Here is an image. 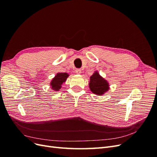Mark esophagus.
Masks as SVG:
<instances>
[{"label": "esophagus", "instance_id": "34e87169", "mask_svg": "<svg viewBox=\"0 0 157 157\" xmlns=\"http://www.w3.org/2000/svg\"><path fill=\"white\" fill-rule=\"evenodd\" d=\"M75 71H76V73H77V74H80L82 72V71L80 69H77Z\"/></svg>", "mask_w": 157, "mask_h": 157}]
</instances>
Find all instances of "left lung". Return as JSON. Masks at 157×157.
I'll use <instances>...</instances> for the list:
<instances>
[{"instance_id":"8db88e82","label":"left lung","mask_w":157,"mask_h":157,"mask_svg":"<svg viewBox=\"0 0 157 157\" xmlns=\"http://www.w3.org/2000/svg\"><path fill=\"white\" fill-rule=\"evenodd\" d=\"M89 88L93 94L98 96H102L109 90V84L98 71H95L90 77Z\"/></svg>"}]
</instances>
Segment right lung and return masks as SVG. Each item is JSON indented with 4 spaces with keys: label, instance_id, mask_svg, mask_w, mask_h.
Returning a JSON list of instances; mask_svg holds the SVG:
<instances>
[{
    "label": "right lung",
    "instance_id": "obj_1",
    "mask_svg": "<svg viewBox=\"0 0 157 157\" xmlns=\"http://www.w3.org/2000/svg\"><path fill=\"white\" fill-rule=\"evenodd\" d=\"M69 76V75L67 73H57L55 77L52 78L50 83L52 90H54L56 92L59 91L61 88V85L66 81Z\"/></svg>",
    "mask_w": 157,
    "mask_h": 157
}]
</instances>
